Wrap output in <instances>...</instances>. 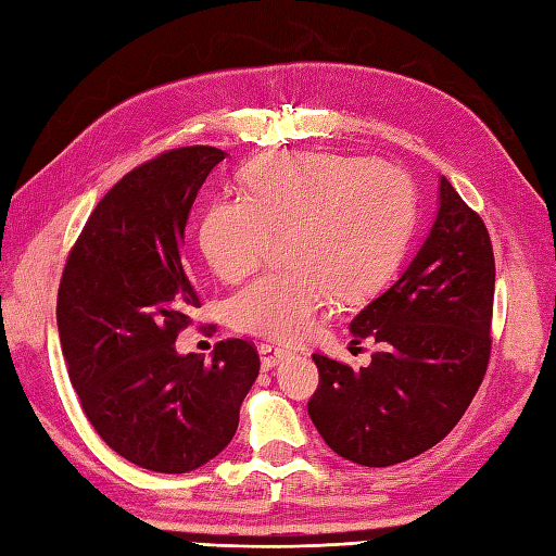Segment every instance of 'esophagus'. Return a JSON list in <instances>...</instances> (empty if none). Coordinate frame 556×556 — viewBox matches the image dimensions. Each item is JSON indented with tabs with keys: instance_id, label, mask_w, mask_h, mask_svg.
<instances>
[{
	"instance_id": "esophagus-1",
	"label": "esophagus",
	"mask_w": 556,
	"mask_h": 556,
	"mask_svg": "<svg viewBox=\"0 0 556 556\" xmlns=\"http://www.w3.org/2000/svg\"><path fill=\"white\" fill-rule=\"evenodd\" d=\"M287 356H289V349L285 346L271 344V341H263V344H260V358H263L265 368H275V365H279Z\"/></svg>"
}]
</instances>
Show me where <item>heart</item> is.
<instances>
[{
  "label": "heart",
  "instance_id": "1",
  "mask_svg": "<svg viewBox=\"0 0 556 556\" xmlns=\"http://www.w3.org/2000/svg\"><path fill=\"white\" fill-rule=\"evenodd\" d=\"M245 195L212 200L200 224V251L224 281L251 277L275 233H285L291 267L236 293L239 332L296 341L332 308L370 296L404 253L416 193L404 172L368 157L277 152L243 172Z\"/></svg>",
  "mask_w": 556,
  "mask_h": 556
}]
</instances>
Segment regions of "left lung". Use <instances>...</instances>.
<instances>
[{
	"label": "left lung",
	"instance_id": "8db88e82",
	"mask_svg": "<svg viewBox=\"0 0 556 556\" xmlns=\"http://www.w3.org/2000/svg\"><path fill=\"white\" fill-rule=\"evenodd\" d=\"M492 303L488 227L442 176L440 210L418 255L351 323L356 344H377L368 368L313 353L320 384L308 413L327 446L384 468L444 440L485 377Z\"/></svg>",
	"mask_w": 556,
	"mask_h": 556
}]
</instances>
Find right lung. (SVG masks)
Masks as SVG:
<instances>
[{"mask_svg": "<svg viewBox=\"0 0 556 556\" xmlns=\"http://www.w3.org/2000/svg\"><path fill=\"white\" fill-rule=\"evenodd\" d=\"M224 155L188 146L128 172L92 210L59 281V341L83 413L116 454L155 473L215 458L260 370L245 339L219 341L212 361L174 349L200 308L186 222Z\"/></svg>", "mask_w": 556, "mask_h": 556, "instance_id": "1", "label": "right lung"}]
</instances>
